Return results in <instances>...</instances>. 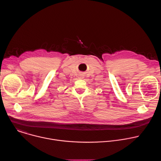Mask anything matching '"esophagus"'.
Instances as JSON below:
<instances>
[{"label": "esophagus", "instance_id": "34e87169", "mask_svg": "<svg viewBox=\"0 0 161 161\" xmlns=\"http://www.w3.org/2000/svg\"><path fill=\"white\" fill-rule=\"evenodd\" d=\"M80 78H81V77H80Z\"/></svg>", "mask_w": 161, "mask_h": 161}]
</instances>
